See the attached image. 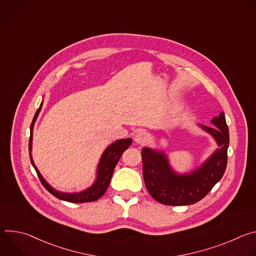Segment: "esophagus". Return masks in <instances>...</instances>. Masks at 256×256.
Returning a JSON list of instances; mask_svg holds the SVG:
<instances>
[{"label":"esophagus","mask_w":256,"mask_h":256,"mask_svg":"<svg viewBox=\"0 0 256 256\" xmlns=\"http://www.w3.org/2000/svg\"><path fill=\"white\" fill-rule=\"evenodd\" d=\"M134 142H136V144H146V142H148L149 136H148V134H146L144 130H140V132H138L134 134Z\"/></svg>","instance_id":"esophagus-1"}]
</instances>
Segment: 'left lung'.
<instances>
[{
	"instance_id": "obj_1",
	"label": "left lung",
	"mask_w": 256,
	"mask_h": 256,
	"mask_svg": "<svg viewBox=\"0 0 256 256\" xmlns=\"http://www.w3.org/2000/svg\"><path fill=\"white\" fill-rule=\"evenodd\" d=\"M210 122L212 128L198 124L210 134L218 148L198 167L180 174L170 165L166 153L146 147L142 150V175L149 194L167 206H188L204 198L223 177L227 166L229 128L225 114L221 112Z\"/></svg>"
}]
</instances>
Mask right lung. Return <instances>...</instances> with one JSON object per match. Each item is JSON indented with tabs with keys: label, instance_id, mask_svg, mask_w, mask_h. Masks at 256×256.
Listing matches in <instances>:
<instances>
[{
	"label": "right lung",
	"instance_id": "right-lung-1",
	"mask_svg": "<svg viewBox=\"0 0 256 256\" xmlns=\"http://www.w3.org/2000/svg\"><path fill=\"white\" fill-rule=\"evenodd\" d=\"M42 104H44V99L42 102L40 103V108L38 109V112L34 114V118L32 120L31 126H30V138H29V156H30V161L32 166L34 167L36 173H38L42 186L56 198L62 200H66V202H94L97 200L98 198H100L106 192L109 184H110V180L114 171V168L118 162V160L120 159L122 153L130 147L132 142V140L130 138H120L116 142H114L112 144H110L108 147L104 150V152L102 153L97 169H96V178L95 181L93 182V184L91 186H89L88 188L81 190L79 192H58L56 190H54L48 182L42 177V175L40 174V170L38 169V167L35 166L34 161L32 159V138H33V128H34V124L38 118V114L42 108Z\"/></svg>",
	"mask_w": 256,
	"mask_h": 256
}]
</instances>
